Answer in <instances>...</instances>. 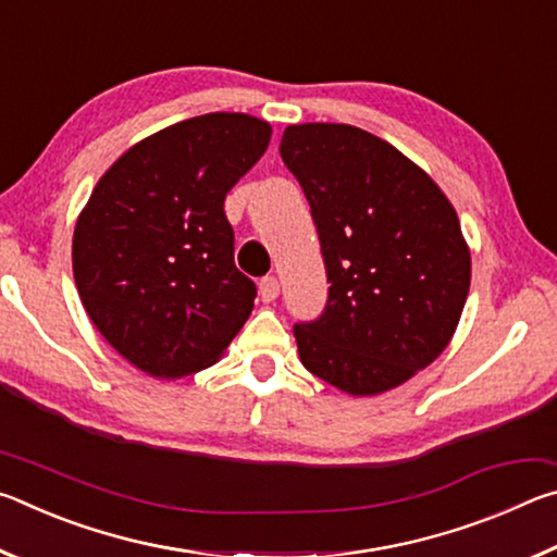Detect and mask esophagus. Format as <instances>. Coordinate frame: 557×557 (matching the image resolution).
<instances>
[{"instance_id": "34e87169", "label": "esophagus", "mask_w": 557, "mask_h": 557, "mask_svg": "<svg viewBox=\"0 0 557 557\" xmlns=\"http://www.w3.org/2000/svg\"><path fill=\"white\" fill-rule=\"evenodd\" d=\"M258 289H260V299H262V301H272V299H277V295H280V280H277L275 275L262 277V280H260V285H258Z\"/></svg>"}]
</instances>
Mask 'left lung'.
<instances>
[{
  "label": "left lung",
  "mask_w": 557,
  "mask_h": 557,
  "mask_svg": "<svg viewBox=\"0 0 557 557\" xmlns=\"http://www.w3.org/2000/svg\"><path fill=\"white\" fill-rule=\"evenodd\" d=\"M280 157L305 191L322 248L324 312L295 324L309 373L351 395L395 388L445 351L471 262L437 184L351 125H289Z\"/></svg>",
  "instance_id": "left-lung-1"
}]
</instances>
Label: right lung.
<instances>
[{"label": "right lung", "mask_w": 557, "mask_h": 557, "mask_svg": "<svg viewBox=\"0 0 557 557\" xmlns=\"http://www.w3.org/2000/svg\"><path fill=\"white\" fill-rule=\"evenodd\" d=\"M270 135L243 112L176 122L92 188L73 233L75 285L98 332L145 373L206 369L250 317L258 287L235 268L223 201Z\"/></svg>", "instance_id": "1"}]
</instances>
